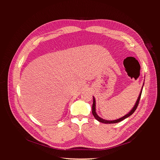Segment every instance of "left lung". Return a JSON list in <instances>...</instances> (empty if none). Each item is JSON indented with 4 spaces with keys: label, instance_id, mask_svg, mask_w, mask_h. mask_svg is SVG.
<instances>
[{
    "label": "left lung",
    "instance_id": "8db88e82",
    "mask_svg": "<svg viewBox=\"0 0 160 160\" xmlns=\"http://www.w3.org/2000/svg\"><path fill=\"white\" fill-rule=\"evenodd\" d=\"M143 85H144V83H143ZM143 86H142V89H141V91H140V93H139V97H138V99H137V101H136V103H135V105L133 106V108H132V109L128 113H127L126 115H125L124 116H123L122 118H120L119 119H115V120H112V121L105 120V119H102L101 118H100L98 114H97V113H96V105H95L96 103H95V99L94 97H93V106H92V113H93V116H94V118H95L97 120L99 121V122L103 123H119V122H122V121H123V119L129 118V116H131V115H132L134 113V111H135V110H136V109H137V108H138V104H139V101L140 98H141V95H142V89H143Z\"/></svg>",
    "mask_w": 160,
    "mask_h": 160
}]
</instances>
